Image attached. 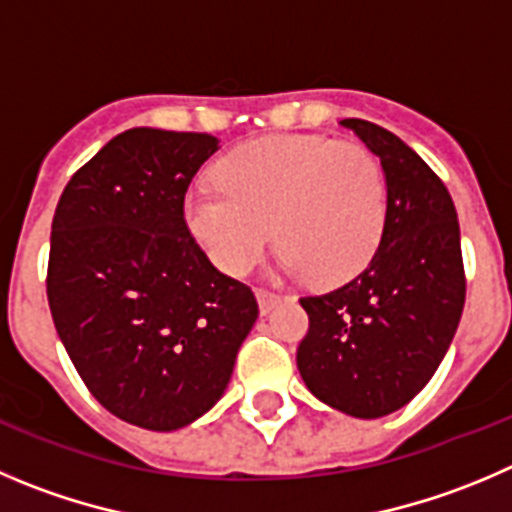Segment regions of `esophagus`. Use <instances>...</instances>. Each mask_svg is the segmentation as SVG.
<instances>
[{
    "label": "esophagus",
    "mask_w": 512,
    "mask_h": 512,
    "mask_svg": "<svg viewBox=\"0 0 512 512\" xmlns=\"http://www.w3.org/2000/svg\"><path fill=\"white\" fill-rule=\"evenodd\" d=\"M256 296H259L261 314H269V311L274 309V306L279 304L281 299H284V296H281L279 291H269V289H259V291H256Z\"/></svg>",
    "instance_id": "obj_1"
}]
</instances>
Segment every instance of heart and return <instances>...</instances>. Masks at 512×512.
I'll list each match as a JSON object with an SVG mask.
<instances>
[{
  "mask_svg": "<svg viewBox=\"0 0 512 512\" xmlns=\"http://www.w3.org/2000/svg\"><path fill=\"white\" fill-rule=\"evenodd\" d=\"M186 223L208 259L231 276L264 261L276 238L281 266L339 286L374 259L387 226V178L359 143L321 135H269L218 163L216 186H196Z\"/></svg>",
  "mask_w": 512,
  "mask_h": 512,
  "instance_id": "1",
  "label": "heart"
}]
</instances>
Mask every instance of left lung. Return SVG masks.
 <instances>
[{
  "mask_svg": "<svg viewBox=\"0 0 512 512\" xmlns=\"http://www.w3.org/2000/svg\"><path fill=\"white\" fill-rule=\"evenodd\" d=\"M342 125L382 163L387 226L362 274L299 299L309 332L296 367L321 402L374 420L405 407L440 367L465 306V266L440 175L389 130L357 118Z\"/></svg>",
  "mask_w": 512,
  "mask_h": 512,
  "instance_id": "obj_1",
  "label": "left lung"
}]
</instances>
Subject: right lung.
Wrapping results in <instances>:
<instances>
[{
	"instance_id": "right-lung-1",
	"label": "right lung",
	"mask_w": 512,
	"mask_h": 512,
	"mask_svg": "<svg viewBox=\"0 0 512 512\" xmlns=\"http://www.w3.org/2000/svg\"><path fill=\"white\" fill-rule=\"evenodd\" d=\"M218 150L206 133L133 128L70 178L52 218L47 301L92 397L170 432L221 399L256 296L191 236L183 203Z\"/></svg>"
}]
</instances>
